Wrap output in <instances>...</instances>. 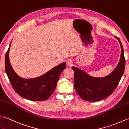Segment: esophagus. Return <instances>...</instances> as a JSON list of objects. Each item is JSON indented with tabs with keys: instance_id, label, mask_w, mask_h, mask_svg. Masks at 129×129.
Returning a JSON list of instances; mask_svg holds the SVG:
<instances>
[{
	"instance_id": "esophagus-1",
	"label": "esophagus",
	"mask_w": 129,
	"mask_h": 129,
	"mask_svg": "<svg viewBox=\"0 0 129 129\" xmlns=\"http://www.w3.org/2000/svg\"><path fill=\"white\" fill-rule=\"evenodd\" d=\"M72 61L71 59H68L67 62H66V63H67V66L68 67H71L72 66Z\"/></svg>"
}]
</instances>
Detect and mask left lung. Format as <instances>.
I'll use <instances>...</instances> for the list:
<instances>
[{
    "label": "left lung",
    "mask_w": 129,
    "mask_h": 129,
    "mask_svg": "<svg viewBox=\"0 0 129 129\" xmlns=\"http://www.w3.org/2000/svg\"><path fill=\"white\" fill-rule=\"evenodd\" d=\"M121 56L118 64L108 76L103 78H96L88 75L76 67H72L74 72V85L75 90L81 98L86 101L97 102L110 95L118 86L124 72L125 59L124 49L120 39Z\"/></svg>",
    "instance_id": "1"
}]
</instances>
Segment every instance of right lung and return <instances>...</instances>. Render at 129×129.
Here are the masks:
<instances>
[{"instance_id": "add662e5", "label": "right lung", "mask_w": 129, "mask_h": 129, "mask_svg": "<svg viewBox=\"0 0 129 129\" xmlns=\"http://www.w3.org/2000/svg\"><path fill=\"white\" fill-rule=\"evenodd\" d=\"M9 45L5 57V70L14 90L20 96L33 101H46L55 90L62 71L66 68V63H62L38 78L24 79L14 72L9 58Z\"/></svg>"}]
</instances>
